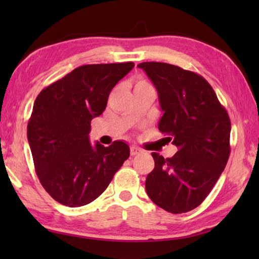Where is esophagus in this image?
Instances as JSON below:
<instances>
[{"instance_id": "esophagus-1", "label": "esophagus", "mask_w": 259, "mask_h": 259, "mask_svg": "<svg viewBox=\"0 0 259 259\" xmlns=\"http://www.w3.org/2000/svg\"><path fill=\"white\" fill-rule=\"evenodd\" d=\"M140 152H142V150H139V148L136 147V146H131V148H130V154L133 156L139 154Z\"/></svg>"}]
</instances>
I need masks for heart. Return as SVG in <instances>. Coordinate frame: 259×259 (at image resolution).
Returning <instances> with one entry per match:
<instances>
[{"label": "heart", "mask_w": 259, "mask_h": 259, "mask_svg": "<svg viewBox=\"0 0 259 259\" xmlns=\"http://www.w3.org/2000/svg\"><path fill=\"white\" fill-rule=\"evenodd\" d=\"M139 88H152V87L147 81L143 80V78H139V80H137L135 83V89H139Z\"/></svg>", "instance_id": "heart-1"}]
</instances>
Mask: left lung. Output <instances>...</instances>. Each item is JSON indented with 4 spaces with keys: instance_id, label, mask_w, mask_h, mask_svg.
Here are the masks:
<instances>
[{
    "instance_id": "left-lung-1",
    "label": "left lung",
    "mask_w": 259,
    "mask_h": 259,
    "mask_svg": "<svg viewBox=\"0 0 259 259\" xmlns=\"http://www.w3.org/2000/svg\"><path fill=\"white\" fill-rule=\"evenodd\" d=\"M138 67L157 90L163 112L159 130L178 148L166 159L152 153L155 166L145 182L147 195L165 211H191L211 192L229 160V114L196 73L156 61Z\"/></svg>"
}]
</instances>
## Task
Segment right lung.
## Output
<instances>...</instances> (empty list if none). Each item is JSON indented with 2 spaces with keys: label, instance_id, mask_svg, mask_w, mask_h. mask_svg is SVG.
<instances>
[{
  "label": "right lung",
  "instance_id": "add662e5",
  "mask_svg": "<svg viewBox=\"0 0 259 259\" xmlns=\"http://www.w3.org/2000/svg\"><path fill=\"white\" fill-rule=\"evenodd\" d=\"M135 64L83 65L43 89L35 99L27 139L35 171L57 202L71 208L93 202L130 155L126 143L93 146L91 120Z\"/></svg>",
  "mask_w": 259,
  "mask_h": 259
}]
</instances>
